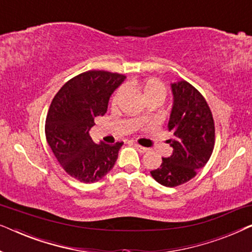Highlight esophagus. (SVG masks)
I'll return each mask as SVG.
<instances>
[{"instance_id": "34e87169", "label": "esophagus", "mask_w": 252, "mask_h": 252, "mask_svg": "<svg viewBox=\"0 0 252 252\" xmlns=\"http://www.w3.org/2000/svg\"><path fill=\"white\" fill-rule=\"evenodd\" d=\"M134 147H135V148H136V149H137V150H139L141 154H144V153H147V150H148V149H147V148H144V147H141V146H139V144H136V143H135V144H134Z\"/></svg>"}]
</instances>
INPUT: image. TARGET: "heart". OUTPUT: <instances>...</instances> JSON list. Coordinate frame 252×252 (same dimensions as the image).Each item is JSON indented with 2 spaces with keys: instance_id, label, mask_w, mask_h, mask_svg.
<instances>
[{
  "instance_id": "b5f03b06",
  "label": "heart",
  "mask_w": 252,
  "mask_h": 252,
  "mask_svg": "<svg viewBox=\"0 0 252 252\" xmlns=\"http://www.w3.org/2000/svg\"><path fill=\"white\" fill-rule=\"evenodd\" d=\"M124 87L126 89H132V91L139 92L140 94L143 96V98L147 99V102H150V101L161 102L165 98V96H166V88H165V86L161 84L159 80H157V79H147V80H143V81L129 80L126 82ZM124 92H125V89L123 87L117 89L111 99L112 106H116L118 104L119 101L123 97ZM146 119H147L146 112L141 113L140 120H146Z\"/></svg>"
}]
</instances>
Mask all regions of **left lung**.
Wrapping results in <instances>:
<instances>
[{
  "mask_svg": "<svg viewBox=\"0 0 252 252\" xmlns=\"http://www.w3.org/2000/svg\"><path fill=\"white\" fill-rule=\"evenodd\" d=\"M171 88L173 105L167 127L173 135L167 143L173 153L150 172L165 187H177L194 178L215 147V122L203 95L185 80L171 84Z\"/></svg>",
  "mask_w": 252,
  "mask_h": 252,
  "instance_id": "obj_1",
  "label": "left lung"
}]
</instances>
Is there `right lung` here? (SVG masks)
<instances>
[{"mask_svg": "<svg viewBox=\"0 0 252 252\" xmlns=\"http://www.w3.org/2000/svg\"><path fill=\"white\" fill-rule=\"evenodd\" d=\"M126 77L87 71L68 80L51 102L46 119L47 142L67 174L92 184L112 170L124 142L95 143L89 129L108 110L112 93Z\"/></svg>", "mask_w": 252, "mask_h": 252, "instance_id": "right-lung-1", "label": "right lung"}]
</instances>
